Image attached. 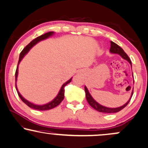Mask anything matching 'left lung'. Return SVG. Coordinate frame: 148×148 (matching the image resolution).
I'll list each match as a JSON object with an SVG mask.
<instances>
[{"mask_svg": "<svg viewBox=\"0 0 148 148\" xmlns=\"http://www.w3.org/2000/svg\"><path fill=\"white\" fill-rule=\"evenodd\" d=\"M110 52L111 53L113 54H118L121 56L123 59H126V61H128L130 64L131 65L132 67V63L131 61H130V58L128 57V56L127 55V54L124 51V50L121 48L120 46H119L118 45L115 43H114L113 42L111 41V48H110ZM85 95H86V99H87L88 103L89 104L91 107H93L94 109H96V111H98L99 112H102V113H117V112L120 111L121 110H122L123 108L126 107V106L128 105V104L129 103L130 100H131V98L133 95V90H132V94H131V97L129 99V100L126 102V104H124L123 106H120V107H117V108H108L106 107V106H102L100 105V104H98L96 101H95L93 100V98L91 97L90 95V93H89V91H88L87 88L85 86Z\"/></svg>", "mask_w": 148, "mask_h": 148, "instance_id": "1", "label": "left lung"}]
</instances>
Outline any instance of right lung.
I'll use <instances>...</instances> for the list:
<instances>
[{
  "mask_svg": "<svg viewBox=\"0 0 148 148\" xmlns=\"http://www.w3.org/2000/svg\"><path fill=\"white\" fill-rule=\"evenodd\" d=\"M54 32H48V33H45V34L42 35H40V36L36 37V38L34 39L32 42H31L29 43V44L27 45V46H26L25 48H24L23 50H22V51L20 52V57H19V61H18V65L19 64V63L21 61V60L22 59V58L24 57V56L26 55V54L28 52H29V50L31 49V48L33 47L34 45H35L37 44V42H39L40 41H42L43 40H45V39L48 38V37L51 36V35L53 34ZM18 66L16 68V74H15V76H16V82L17 80V76H18ZM71 80H72V78H70V80H68V81H67L66 83H65L63 85H62V87H61L60 91H59V93H58L57 96L56 97V98L54 99L53 100L51 101V102H49V103L48 104H44V105H36V104H34L33 103H31V102H29V101H27V100H25L23 97L21 96V94L19 93V91H18V89H17V87H16V90H17V92H18V94L19 97L21 99L22 101L23 102H24L28 106H29L30 108H34V109H36V110H39V111H46V110H50V109H52V108L56 107V106L59 105V104L61 103V102H62V100H63V98H64V93H65V87L68 85V83H70L71 82Z\"/></svg>",
  "mask_w": 148,
  "mask_h": 148,
  "instance_id": "obj_1",
  "label": "right lung"
}]
</instances>
